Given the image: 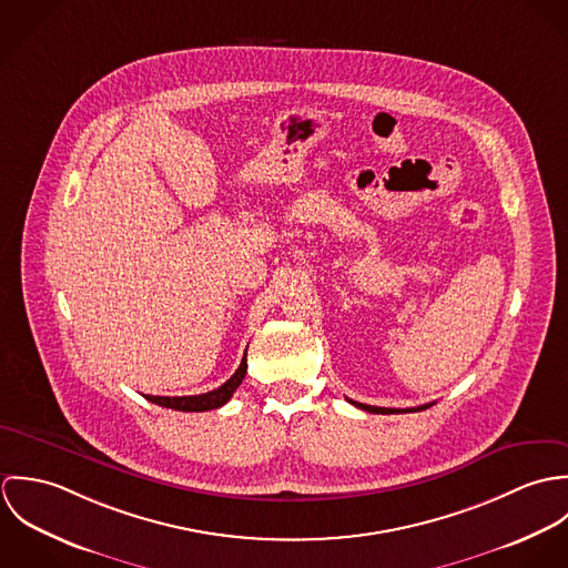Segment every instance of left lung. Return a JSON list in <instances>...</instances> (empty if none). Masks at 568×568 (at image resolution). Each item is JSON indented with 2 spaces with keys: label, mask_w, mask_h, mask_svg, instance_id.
<instances>
[{
  "label": "left lung",
  "mask_w": 568,
  "mask_h": 568,
  "mask_svg": "<svg viewBox=\"0 0 568 568\" xmlns=\"http://www.w3.org/2000/svg\"><path fill=\"white\" fill-rule=\"evenodd\" d=\"M349 403L354 406H358V408H363V410L383 413V415H387V413H413V410H424V408L435 405V403H430V405L413 406V408H385V406L361 405V403H354V400H349Z\"/></svg>",
  "instance_id": "obj_1"
}]
</instances>
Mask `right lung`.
Returning <instances> with one entry per match:
<instances>
[{
    "label": "right lung",
    "mask_w": 568,
    "mask_h": 568,
    "mask_svg": "<svg viewBox=\"0 0 568 568\" xmlns=\"http://www.w3.org/2000/svg\"><path fill=\"white\" fill-rule=\"evenodd\" d=\"M244 374H246V352H244L243 361H241V367L236 369V374L223 383L219 389L214 392H207V394H201V396H174V398H168V396H146V400L155 403V405L165 406V408H174V410H210V408H219V406L225 405L234 392L239 389V385L243 383Z\"/></svg>",
    "instance_id": "right-lung-1"
}]
</instances>
